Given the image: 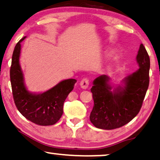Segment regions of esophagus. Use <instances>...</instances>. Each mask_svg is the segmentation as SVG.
Returning a JSON list of instances; mask_svg holds the SVG:
<instances>
[{"mask_svg": "<svg viewBox=\"0 0 160 160\" xmlns=\"http://www.w3.org/2000/svg\"><path fill=\"white\" fill-rule=\"evenodd\" d=\"M80 87L83 89H86L89 86V80L88 78H82V80L80 82Z\"/></svg>", "mask_w": 160, "mask_h": 160, "instance_id": "34e87169", "label": "esophagus"}]
</instances>
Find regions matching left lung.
Here are the masks:
<instances>
[{"label": "left lung", "instance_id": "8db88e82", "mask_svg": "<svg viewBox=\"0 0 160 160\" xmlns=\"http://www.w3.org/2000/svg\"><path fill=\"white\" fill-rule=\"evenodd\" d=\"M136 60L139 69L125 78L123 86H119L112 91L107 75H101L93 80L91 91L94 105L90 121L97 128H119L140 112L149 85L150 58L142 44L140 45Z\"/></svg>", "mask_w": 160, "mask_h": 160}]
</instances>
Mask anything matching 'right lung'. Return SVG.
<instances>
[{"mask_svg": "<svg viewBox=\"0 0 160 160\" xmlns=\"http://www.w3.org/2000/svg\"><path fill=\"white\" fill-rule=\"evenodd\" d=\"M21 39L12 54L10 80L12 94L17 108L25 118L41 126L53 125L63 114V102L73 90L75 79L63 80L50 90L42 93H30L24 84V78L20 65Z\"/></svg>", "mask_w": 160, "mask_h": 160, "instance_id": "obj_1", "label": "right lung"}]
</instances>
